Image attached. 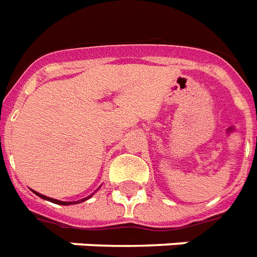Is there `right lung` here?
Instances as JSON below:
<instances>
[{"instance_id": "1", "label": "right lung", "mask_w": 257, "mask_h": 257, "mask_svg": "<svg viewBox=\"0 0 257 257\" xmlns=\"http://www.w3.org/2000/svg\"><path fill=\"white\" fill-rule=\"evenodd\" d=\"M34 192H36V191H34ZM36 195H38V196H40V198H42V199H46V200H50V202L55 203V204H61V206H67V204H74V203H81V202H85L86 199H89L90 196H91V195H90L89 198H86V199H82V200H78V202H61V200H55V199L47 198V196H45V195H41V194H38V192H36Z\"/></svg>"}]
</instances>
